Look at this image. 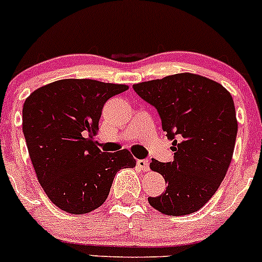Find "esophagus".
Listing matches in <instances>:
<instances>
[{"instance_id": "1", "label": "esophagus", "mask_w": 262, "mask_h": 262, "mask_svg": "<svg viewBox=\"0 0 262 262\" xmlns=\"http://www.w3.org/2000/svg\"><path fill=\"white\" fill-rule=\"evenodd\" d=\"M137 166L141 170H143V171H147V170L149 169V161L147 159L137 160Z\"/></svg>"}]
</instances>
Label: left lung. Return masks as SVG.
Wrapping results in <instances>:
<instances>
[{
  "label": "left lung",
  "mask_w": 262,
  "mask_h": 262,
  "mask_svg": "<svg viewBox=\"0 0 262 262\" xmlns=\"http://www.w3.org/2000/svg\"><path fill=\"white\" fill-rule=\"evenodd\" d=\"M133 90L156 108L172 141L174 160L152 159L149 164L167 183L162 194L148 197L149 205L174 216L199 211L215 194L232 161L238 132L232 96L219 83L190 73L138 83Z\"/></svg>",
  "instance_id": "1"
}]
</instances>
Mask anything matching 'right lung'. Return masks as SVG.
<instances>
[{
  "mask_svg": "<svg viewBox=\"0 0 262 262\" xmlns=\"http://www.w3.org/2000/svg\"><path fill=\"white\" fill-rule=\"evenodd\" d=\"M128 85L62 79L35 90L23 106V133L38 182L53 205L87 214L107 199L115 174L136 166L128 149L110 154L95 136L103 105Z\"/></svg>",
  "mask_w": 262,
  "mask_h": 262,
  "instance_id": "add662e5",
  "label": "right lung"
}]
</instances>
